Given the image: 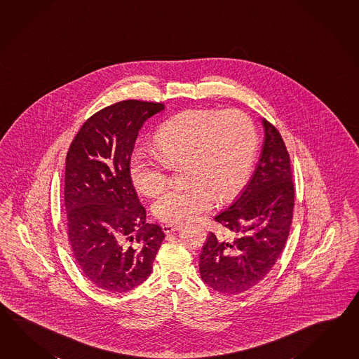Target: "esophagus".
Masks as SVG:
<instances>
[{"instance_id":"1","label":"esophagus","mask_w":359,"mask_h":359,"mask_svg":"<svg viewBox=\"0 0 359 359\" xmlns=\"http://www.w3.org/2000/svg\"><path fill=\"white\" fill-rule=\"evenodd\" d=\"M182 228L180 224H163L162 231L165 233H172V231H179Z\"/></svg>"}]
</instances>
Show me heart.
<instances>
[{
  "label": "heart",
  "instance_id": "1",
  "mask_svg": "<svg viewBox=\"0 0 359 359\" xmlns=\"http://www.w3.org/2000/svg\"><path fill=\"white\" fill-rule=\"evenodd\" d=\"M156 153L136 151L130 175L137 191L157 196L171 168L188 163L189 187L165 191L153 205L162 222L184 223L212 208L216 197H234L248 180L257 137L251 120L239 111H187L166 121L154 136Z\"/></svg>",
  "mask_w": 359,
  "mask_h": 359
}]
</instances>
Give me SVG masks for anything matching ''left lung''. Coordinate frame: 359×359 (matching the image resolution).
Returning a JSON list of instances; mask_svg holds the SVG:
<instances>
[{"instance_id":"1","label":"left lung","mask_w":359,"mask_h":359,"mask_svg":"<svg viewBox=\"0 0 359 359\" xmlns=\"http://www.w3.org/2000/svg\"><path fill=\"white\" fill-rule=\"evenodd\" d=\"M260 160L246 189L216 216L226 238L210 233L199 255L201 278L212 290L237 295L271 271L286 245L294 211L290 156L278 130L265 118Z\"/></svg>"}]
</instances>
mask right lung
I'll return each mask as SVG.
<instances>
[{
    "label": "right lung",
    "mask_w": 359,
    "mask_h": 359,
    "mask_svg": "<svg viewBox=\"0 0 359 359\" xmlns=\"http://www.w3.org/2000/svg\"><path fill=\"white\" fill-rule=\"evenodd\" d=\"M161 103L123 100L91 116L65 158L68 239L81 271L108 292H128L151 276L165 238L145 222L130 175L136 137Z\"/></svg>",
    "instance_id": "right-lung-1"
}]
</instances>
